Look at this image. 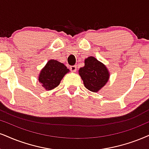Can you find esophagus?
<instances>
[{
    "mask_svg": "<svg viewBox=\"0 0 149 149\" xmlns=\"http://www.w3.org/2000/svg\"><path fill=\"white\" fill-rule=\"evenodd\" d=\"M70 70L72 72H75L77 71V66L76 65H72V66H70Z\"/></svg>",
    "mask_w": 149,
    "mask_h": 149,
    "instance_id": "34e87169",
    "label": "esophagus"
}]
</instances>
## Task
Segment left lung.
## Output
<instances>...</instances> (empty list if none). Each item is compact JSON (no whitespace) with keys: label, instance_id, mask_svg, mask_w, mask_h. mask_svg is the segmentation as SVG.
Returning a JSON list of instances; mask_svg holds the SVG:
<instances>
[{"label":"left lung","instance_id":"left-lung-1","mask_svg":"<svg viewBox=\"0 0 149 149\" xmlns=\"http://www.w3.org/2000/svg\"><path fill=\"white\" fill-rule=\"evenodd\" d=\"M84 64V67L79 70V74L86 88L93 93H97L109 80V71L104 63L94 56L85 58Z\"/></svg>","mask_w":149,"mask_h":149}]
</instances>
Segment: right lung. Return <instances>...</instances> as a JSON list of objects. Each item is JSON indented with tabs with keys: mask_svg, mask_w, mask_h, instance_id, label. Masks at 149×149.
Listing matches in <instances>:
<instances>
[{
	"mask_svg": "<svg viewBox=\"0 0 149 149\" xmlns=\"http://www.w3.org/2000/svg\"><path fill=\"white\" fill-rule=\"evenodd\" d=\"M69 72L70 70L63 63L50 59L40 71L38 81L46 91H51L59 85L63 77Z\"/></svg>",
	"mask_w": 149,
	"mask_h": 149,
	"instance_id": "right-lung-1",
	"label": "right lung"
}]
</instances>
